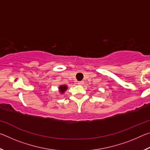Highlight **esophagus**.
I'll list each match as a JSON object with an SVG mask.
<instances>
[{"mask_svg": "<svg viewBox=\"0 0 150 150\" xmlns=\"http://www.w3.org/2000/svg\"><path fill=\"white\" fill-rule=\"evenodd\" d=\"M83 84H84V82H83V81H79L78 82L79 85H83Z\"/></svg>", "mask_w": 150, "mask_h": 150, "instance_id": "esophagus-1", "label": "esophagus"}]
</instances>
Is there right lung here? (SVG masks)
Returning a JSON list of instances; mask_svg holds the SVG:
<instances>
[{
	"instance_id": "obj_1",
	"label": "right lung",
	"mask_w": 150,
	"mask_h": 150,
	"mask_svg": "<svg viewBox=\"0 0 150 150\" xmlns=\"http://www.w3.org/2000/svg\"><path fill=\"white\" fill-rule=\"evenodd\" d=\"M67 88H68L67 86L65 85H60L59 88H58V89H59V93L61 94V95H62V94H64L65 91H67Z\"/></svg>"
}]
</instances>
